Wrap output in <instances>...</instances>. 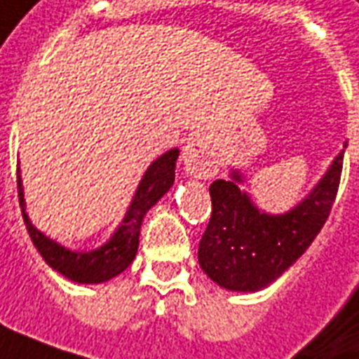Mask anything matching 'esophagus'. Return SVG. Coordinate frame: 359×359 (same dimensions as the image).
Here are the masks:
<instances>
[{"instance_id": "obj_1", "label": "esophagus", "mask_w": 359, "mask_h": 359, "mask_svg": "<svg viewBox=\"0 0 359 359\" xmlns=\"http://www.w3.org/2000/svg\"><path fill=\"white\" fill-rule=\"evenodd\" d=\"M184 166L191 175L208 180L218 172V158L203 135H193L184 149Z\"/></svg>"}]
</instances>
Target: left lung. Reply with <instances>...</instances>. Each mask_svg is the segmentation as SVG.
I'll use <instances>...</instances> for the list:
<instances>
[{"label": "left lung", "mask_w": 359, "mask_h": 359, "mask_svg": "<svg viewBox=\"0 0 359 359\" xmlns=\"http://www.w3.org/2000/svg\"><path fill=\"white\" fill-rule=\"evenodd\" d=\"M344 151L319 185L296 208L280 216L259 212L236 182L210 184L212 212L199 241V265L220 286L257 292L276 280L304 255L330 215L337 199Z\"/></svg>", "instance_id": "1"}]
</instances>
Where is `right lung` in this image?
I'll list each match as a JSON object with an SVG mask.
<instances>
[{
  "label": "right lung",
  "mask_w": 359,
  "mask_h": 359,
  "mask_svg": "<svg viewBox=\"0 0 359 359\" xmlns=\"http://www.w3.org/2000/svg\"><path fill=\"white\" fill-rule=\"evenodd\" d=\"M180 156L177 149L162 154L156 162H152L149 170L144 172L139 189L135 193L133 203L127 210L123 224L119 226L118 232L114 233L108 243L100 249H94L88 253H77L62 248L44 233L38 232L25 212V197H22L21 175L17 170V189H19V205H21L22 218L30 233V240L36 245L40 255L44 257L48 265L62 273L65 278L81 284H98L114 278L116 274L123 273L127 266L133 263L139 248V233L147 210L172 187L175 177V160Z\"/></svg>",
  "instance_id": "1"
}]
</instances>
